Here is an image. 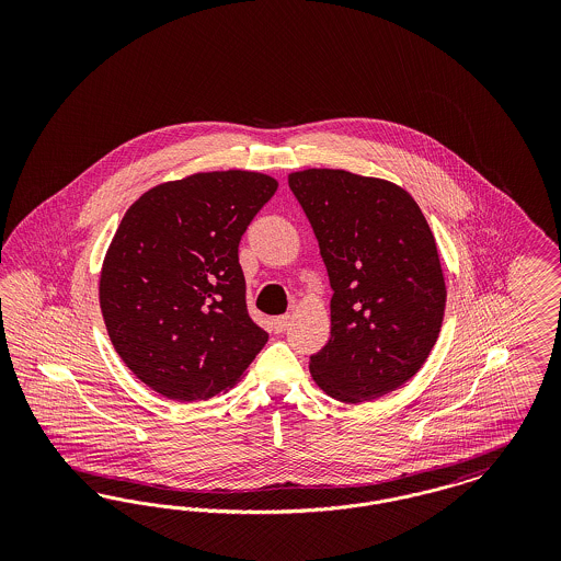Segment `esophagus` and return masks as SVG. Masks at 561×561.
<instances>
[{
    "instance_id": "obj_1",
    "label": "esophagus",
    "mask_w": 561,
    "mask_h": 561,
    "mask_svg": "<svg viewBox=\"0 0 561 561\" xmlns=\"http://www.w3.org/2000/svg\"><path fill=\"white\" fill-rule=\"evenodd\" d=\"M288 325H290V316H277V318L273 320V330H275V332H286Z\"/></svg>"
}]
</instances>
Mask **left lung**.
Instances as JSON below:
<instances>
[{"label":"left lung","instance_id":"1","mask_svg":"<svg viewBox=\"0 0 561 561\" xmlns=\"http://www.w3.org/2000/svg\"><path fill=\"white\" fill-rule=\"evenodd\" d=\"M288 185L328 268L330 339L309 357L336 400L373 401L421 370L437 341L446 284L427 218L403 188L345 170H305Z\"/></svg>","mask_w":561,"mask_h":561}]
</instances>
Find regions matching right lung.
<instances>
[{"mask_svg": "<svg viewBox=\"0 0 561 561\" xmlns=\"http://www.w3.org/2000/svg\"><path fill=\"white\" fill-rule=\"evenodd\" d=\"M277 188L267 174H193L140 195L101 273V309L124 364L176 401L240 380L268 334L250 318L241 236Z\"/></svg>", "mask_w": 561, "mask_h": 561, "instance_id": "obj_1", "label": "right lung"}]
</instances>
